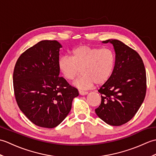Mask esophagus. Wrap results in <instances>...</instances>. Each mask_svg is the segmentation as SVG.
Returning a JSON list of instances; mask_svg holds the SVG:
<instances>
[{"label": "esophagus", "mask_w": 156, "mask_h": 156, "mask_svg": "<svg viewBox=\"0 0 156 156\" xmlns=\"http://www.w3.org/2000/svg\"><path fill=\"white\" fill-rule=\"evenodd\" d=\"M88 93V92H86V91H82V90H79V94H80V95H82V96H84V95L87 94Z\"/></svg>", "instance_id": "34e87169"}]
</instances>
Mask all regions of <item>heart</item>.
I'll return each mask as SVG.
<instances>
[{"instance_id": "b5f03b06", "label": "heart", "mask_w": 156, "mask_h": 156, "mask_svg": "<svg viewBox=\"0 0 156 156\" xmlns=\"http://www.w3.org/2000/svg\"><path fill=\"white\" fill-rule=\"evenodd\" d=\"M116 65L114 51L108 48H99L82 45L72 51V56H62L58 60V68L64 78L72 80L80 74L82 76L74 82L78 88L88 89L96 84L107 82L113 74Z\"/></svg>"}]
</instances>
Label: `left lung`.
Masks as SVG:
<instances>
[{
  "instance_id": "obj_1",
  "label": "left lung",
  "mask_w": 156,
  "mask_h": 156,
  "mask_svg": "<svg viewBox=\"0 0 156 156\" xmlns=\"http://www.w3.org/2000/svg\"><path fill=\"white\" fill-rule=\"evenodd\" d=\"M114 47L116 65L113 74L98 90L101 103L95 109L106 123L120 126L137 113L146 94V72L138 53L121 41L108 39Z\"/></svg>"
}]
</instances>
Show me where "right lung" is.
Segmentation results:
<instances>
[{"mask_svg": "<svg viewBox=\"0 0 156 156\" xmlns=\"http://www.w3.org/2000/svg\"><path fill=\"white\" fill-rule=\"evenodd\" d=\"M55 40H44L19 56L13 72V88L19 108L33 123L54 128L71 110L77 89L59 77V51Z\"/></svg>", "mask_w": 156, "mask_h": 156, "instance_id": "1", "label": "right lung"}]
</instances>
